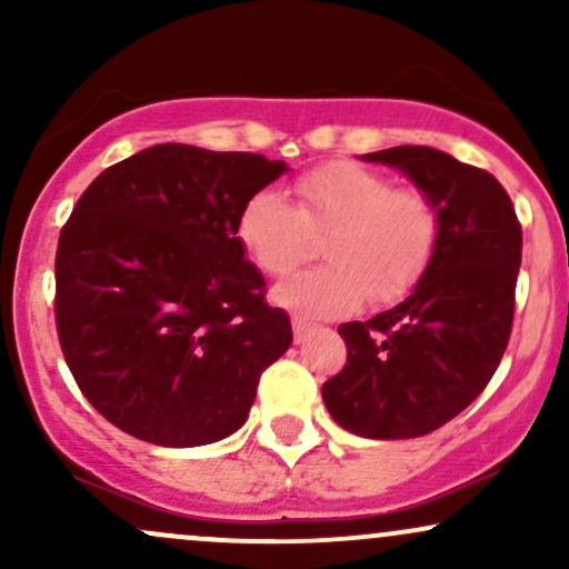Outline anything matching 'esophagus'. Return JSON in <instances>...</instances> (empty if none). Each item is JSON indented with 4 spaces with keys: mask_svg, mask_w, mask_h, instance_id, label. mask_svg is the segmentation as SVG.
Here are the masks:
<instances>
[{
    "mask_svg": "<svg viewBox=\"0 0 569 569\" xmlns=\"http://www.w3.org/2000/svg\"><path fill=\"white\" fill-rule=\"evenodd\" d=\"M291 329H293V339H297V342H305V337L310 335L312 326L307 323V321H302V318H293V321H291Z\"/></svg>",
    "mask_w": 569,
    "mask_h": 569,
    "instance_id": "esophagus-1",
    "label": "esophagus"
}]
</instances>
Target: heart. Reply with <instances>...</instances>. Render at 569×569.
I'll return each mask as SVG.
<instances>
[{
  "mask_svg": "<svg viewBox=\"0 0 569 569\" xmlns=\"http://www.w3.org/2000/svg\"><path fill=\"white\" fill-rule=\"evenodd\" d=\"M302 208L280 189H257L238 213V240L267 276H289L312 232H329L331 264L276 286L272 299L321 321L356 310L363 299H398L422 278L439 240V217L426 194L356 162H335L297 181Z\"/></svg>",
  "mask_w": 569,
  "mask_h": 569,
  "instance_id": "b5f03b06",
  "label": "heart"
}]
</instances>
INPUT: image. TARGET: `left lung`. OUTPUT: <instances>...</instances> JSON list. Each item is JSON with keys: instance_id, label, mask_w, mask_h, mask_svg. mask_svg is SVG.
I'll use <instances>...</instances> for the list:
<instances>
[{"instance_id": "8db88e82", "label": "left lung", "mask_w": 569, "mask_h": 569, "mask_svg": "<svg viewBox=\"0 0 569 569\" xmlns=\"http://www.w3.org/2000/svg\"><path fill=\"white\" fill-rule=\"evenodd\" d=\"M396 168L439 217L430 264L403 302L339 326L348 363L323 385L329 415L363 439H417L492 380L513 323L521 227L492 173L433 147L363 154Z\"/></svg>"}]
</instances>
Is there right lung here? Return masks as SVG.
<instances>
[{
	"label": "right lung",
	"mask_w": 569,
	"mask_h": 569,
	"mask_svg": "<svg viewBox=\"0 0 569 569\" xmlns=\"http://www.w3.org/2000/svg\"><path fill=\"white\" fill-rule=\"evenodd\" d=\"M286 171L262 154L158 143L84 189L58 240L56 323L71 375L112 426L171 449L243 428L293 335L264 302L238 213Z\"/></svg>",
	"instance_id": "right-lung-1"
}]
</instances>
